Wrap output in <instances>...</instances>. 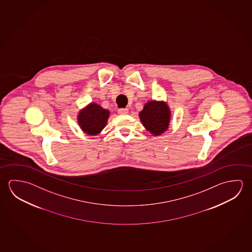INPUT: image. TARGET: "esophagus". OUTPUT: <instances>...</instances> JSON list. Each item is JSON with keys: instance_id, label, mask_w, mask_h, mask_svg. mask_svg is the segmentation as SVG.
Segmentation results:
<instances>
[{"instance_id": "obj_1", "label": "esophagus", "mask_w": 252, "mask_h": 252, "mask_svg": "<svg viewBox=\"0 0 252 252\" xmlns=\"http://www.w3.org/2000/svg\"><path fill=\"white\" fill-rule=\"evenodd\" d=\"M118 113H119L120 115H126V114L128 113V108H119L118 109Z\"/></svg>"}]
</instances>
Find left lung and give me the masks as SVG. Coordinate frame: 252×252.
Masks as SVG:
<instances>
[{"mask_svg":"<svg viewBox=\"0 0 252 252\" xmlns=\"http://www.w3.org/2000/svg\"><path fill=\"white\" fill-rule=\"evenodd\" d=\"M139 117L147 130L154 136H158L168 128L170 111L165 103L154 100L145 104L144 109L139 113Z\"/></svg>","mask_w":252,"mask_h":252,"instance_id":"1","label":"left lung"}]
</instances>
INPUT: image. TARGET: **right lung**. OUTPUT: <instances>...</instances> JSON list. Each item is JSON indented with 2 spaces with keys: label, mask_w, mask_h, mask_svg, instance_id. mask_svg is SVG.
Listing matches in <instances>:
<instances>
[{
  "label": "right lung",
  "mask_w": 252,
  "mask_h": 252,
  "mask_svg": "<svg viewBox=\"0 0 252 252\" xmlns=\"http://www.w3.org/2000/svg\"><path fill=\"white\" fill-rule=\"evenodd\" d=\"M109 111L95 103L90 104L78 115V124L88 135H97L105 128Z\"/></svg>",
  "instance_id": "add662e5"
}]
</instances>
